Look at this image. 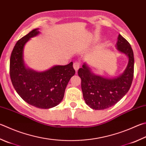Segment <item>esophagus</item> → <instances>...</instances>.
Wrapping results in <instances>:
<instances>
[{"mask_svg": "<svg viewBox=\"0 0 146 146\" xmlns=\"http://www.w3.org/2000/svg\"><path fill=\"white\" fill-rule=\"evenodd\" d=\"M80 67V63L79 62H75L73 63V68L76 71Z\"/></svg>", "mask_w": 146, "mask_h": 146, "instance_id": "esophagus-1", "label": "esophagus"}]
</instances>
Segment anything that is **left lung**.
Wrapping results in <instances>:
<instances>
[{
  "instance_id": "obj_1",
  "label": "left lung",
  "mask_w": 146,
  "mask_h": 146,
  "mask_svg": "<svg viewBox=\"0 0 146 146\" xmlns=\"http://www.w3.org/2000/svg\"><path fill=\"white\" fill-rule=\"evenodd\" d=\"M116 47L128 57V65L121 75L115 78H104L92 73L86 63L78 71L84 99L92 109L103 110L114 105L125 96L131 87L134 72L133 50L121 34L118 36Z\"/></svg>"
}]
</instances>
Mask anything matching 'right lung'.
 Returning <instances> with one entry per match:
<instances>
[{"mask_svg": "<svg viewBox=\"0 0 146 146\" xmlns=\"http://www.w3.org/2000/svg\"><path fill=\"white\" fill-rule=\"evenodd\" d=\"M39 34L34 29L17 41L10 58V77L19 96L34 107L47 109L59 105L64 98L66 87L75 75L73 62L54 66L46 71L38 72L25 66L23 48L33 37Z\"/></svg>", "mask_w": 146, "mask_h": 146, "instance_id": "right-lung-1", "label": "right lung"}]
</instances>
